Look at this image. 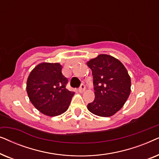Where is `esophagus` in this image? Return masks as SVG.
Returning <instances> with one entry per match:
<instances>
[{
  "instance_id": "obj_1",
  "label": "esophagus",
  "mask_w": 159,
  "mask_h": 159,
  "mask_svg": "<svg viewBox=\"0 0 159 159\" xmlns=\"http://www.w3.org/2000/svg\"><path fill=\"white\" fill-rule=\"evenodd\" d=\"M85 90H86L85 85L82 84H81V86H80V89H79V92L82 93H84V91H85Z\"/></svg>"
}]
</instances>
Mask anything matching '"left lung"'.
Instances as JSON below:
<instances>
[{"label":"left lung","instance_id":"8db88e82","mask_svg":"<svg viewBox=\"0 0 159 159\" xmlns=\"http://www.w3.org/2000/svg\"><path fill=\"white\" fill-rule=\"evenodd\" d=\"M92 70L95 100L88 105L92 114L102 117L114 115L123 107L131 92V78L120 61L100 54L87 62Z\"/></svg>","mask_w":159,"mask_h":159}]
</instances>
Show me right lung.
Returning <instances> with one entry per match:
<instances>
[{"label":"right lung","mask_w":159,"mask_h":159,"mask_svg":"<svg viewBox=\"0 0 159 159\" xmlns=\"http://www.w3.org/2000/svg\"><path fill=\"white\" fill-rule=\"evenodd\" d=\"M59 63L42 62L28 76L27 93L30 101L43 114L56 116L66 111L75 92L66 88L68 80Z\"/></svg>","instance_id":"right-lung-1"}]
</instances>
